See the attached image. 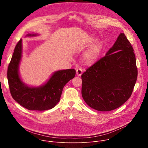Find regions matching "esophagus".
<instances>
[{
	"mask_svg": "<svg viewBox=\"0 0 148 148\" xmlns=\"http://www.w3.org/2000/svg\"><path fill=\"white\" fill-rule=\"evenodd\" d=\"M82 71L81 69L77 68L76 69V74L78 76H81L82 75Z\"/></svg>",
	"mask_w": 148,
	"mask_h": 148,
	"instance_id": "obj_1",
	"label": "esophagus"
}]
</instances>
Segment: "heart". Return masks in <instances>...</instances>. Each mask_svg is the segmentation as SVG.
I'll return each mask as SVG.
<instances>
[{"label": "heart", "instance_id": "b5f03b06", "mask_svg": "<svg viewBox=\"0 0 148 148\" xmlns=\"http://www.w3.org/2000/svg\"><path fill=\"white\" fill-rule=\"evenodd\" d=\"M97 38L91 37L88 38L85 42V46L90 47L97 42ZM103 43L101 41L98 42L93 45L86 53L84 54V61L87 65H92L97 61L103 49Z\"/></svg>", "mask_w": 148, "mask_h": 148}]
</instances>
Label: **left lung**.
Here are the masks:
<instances>
[{
	"label": "left lung",
	"mask_w": 148,
	"mask_h": 148,
	"mask_svg": "<svg viewBox=\"0 0 148 148\" xmlns=\"http://www.w3.org/2000/svg\"><path fill=\"white\" fill-rule=\"evenodd\" d=\"M137 76L134 49L124 33H120L105 56L82 74V98L95 110H115L130 98Z\"/></svg>",
	"instance_id": "1"
}]
</instances>
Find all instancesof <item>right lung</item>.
Returning a JSON list of instances; mask_svg holds the SVG:
<instances>
[{
	"label": "right lung",
	"mask_w": 148,
	"mask_h": 148,
	"mask_svg": "<svg viewBox=\"0 0 148 148\" xmlns=\"http://www.w3.org/2000/svg\"><path fill=\"white\" fill-rule=\"evenodd\" d=\"M38 34H28L34 37ZM22 57V40L17 43L8 69V79L10 94L20 105L29 110L45 111L54 108L59 102L62 89L75 75L74 69L55 71L50 79L39 87H30L21 79L19 64Z\"/></svg>",
	"instance_id": "obj_1"
}]
</instances>
